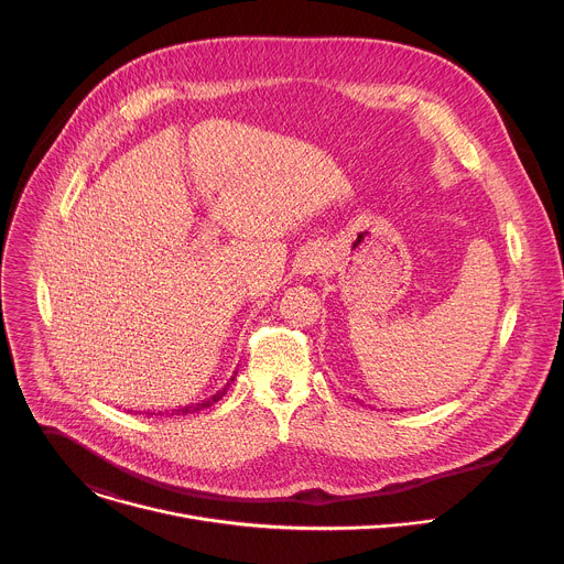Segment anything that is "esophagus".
<instances>
[{
  "label": "esophagus",
  "mask_w": 564,
  "mask_h": 564,
  "mask_svg": "<svg viewBox=\"0 0 564 564\" xmlns=\"http://www.w3.org/2000/svg\"><path fill=\"white\" fill-rule=\"evenodd\" d=\"M324 263H326L324 252H321L318 248H310V250L301 252L296 265H299L301 274H314L316 270H321V265H324Z\"/></svg>",
  "instance_id": "obj_1"
}]
</instances>
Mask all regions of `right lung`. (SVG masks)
Wrapping results in <instances>:
<instances>
[{"instance_id":"right-lung-1","label":"right lung","mask_w":564,"mask_h":564,"mask_svg":"<svg viewBox=\"0 0 564 564\" xmlns=\"http://www.w3.org/2000/svg\"><path fill=\"white\" fill-rule=\"evenodd\" d=\"M236 372L238 370H234V375H231V379L227 381V386H223L216 394H212L207 401H200V404H192V406H185V409H178L176 413H172V415H187V413H196V411H203V409H209L212 404H214V401H218V399H223V394L229 390V386H231V381L236 379Z\"/></svg>"}]
</instances>
